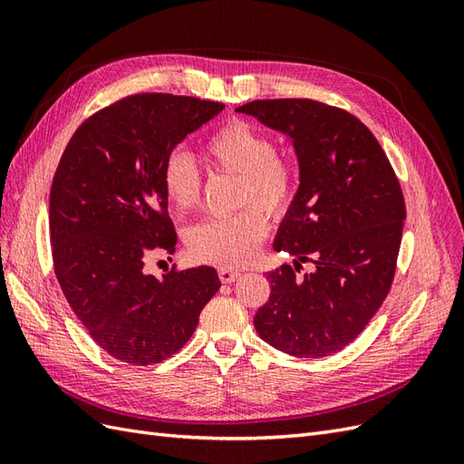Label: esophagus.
<instances>
[{
  "label": "esophagus",
  "instance_id": "1",
  "mask_svg": "<svg viewBox=\"0 0 464 464\" xmlns=\"http://www.w3.org/2000/svg\"><path fill=\"white\" fill-rule=\"evenodd\" d=\"M218 276L224 285H230L237 276H240V271L230 269V266H222V269H218Z\"/></svg>",
  "mask_w": 464,
  "mask_h": 464
}]
</instances>
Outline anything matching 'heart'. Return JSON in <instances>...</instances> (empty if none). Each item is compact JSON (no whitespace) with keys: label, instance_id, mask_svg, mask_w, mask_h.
Returning <instances> with one entry per match:
<instances>
[{"label":"heart","instance_id":"obj_1","mask_svg":"<svg viewBox=\"0 0 464 464\" xmlns=\"http://www.w3.org/2000/svg\"><path fill=\"white\" fill-rule=\"evenodd\" d=\"M205 157L217 170L242 181L240 203H257L266 213L283 215L294 199L292 168L276 157L269 135L242 120H232L208 137ZM162 189L178 210H189L201 199V176L184 152H172L162 166ZM266 234V218L257 207L234 217L205 218L186 234L189 256L201 263L236 266L257 254Z\"/></svg>","mask_w":464,"mask_h":464}]
</instances>
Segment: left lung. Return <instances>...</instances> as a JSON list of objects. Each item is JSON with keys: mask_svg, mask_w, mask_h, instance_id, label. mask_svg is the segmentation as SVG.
<instances>
[{"mask_svg": "<svg viewBox=\"0 0 464 464\" xmlns=\"http://www.w3.org/2000/svg\"><path fill=\"white\" fill-rule=\"evenodd\" d=\"M236 111L286 135L300 184L275 236L294 266L266 273L271 296L254 323L265 343L298 358L339 353L366 329L395 275L406 218L399 179L358 118L302 98L254 101Z\"/></svg>", "mask_w": 464, "mask_h": 464, "instance_id": "obj_1", "label": "left lung"}]
</instances>
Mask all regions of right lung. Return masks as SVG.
<instances>
[{"mask_svg": "<svg viewBox=\"0 0 464 464\" xmlns=\"http://www.w3.org/2000/svg\"><path fill=\"white\" fill-rule=\"evenodd\" d=\"M222 110L191 96H128L91 116L63 150L48 207L55 276L116 360L150 366L176 354L220 288L213 266L157 278L145 263L152 249L172 254L178 242L164 160Z\"/></svg>", "mask_w": 464, "mask_h": 464, "instance_id": "right-lung-1", "label": "right lung"}]
</instances>
